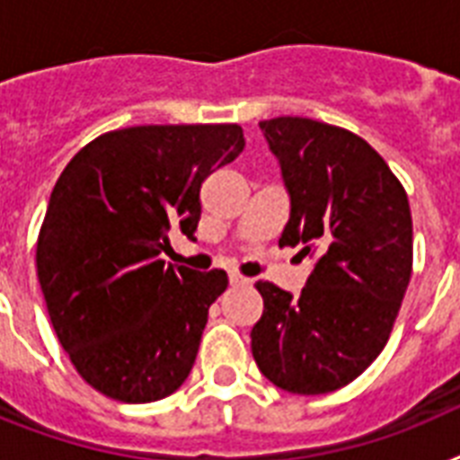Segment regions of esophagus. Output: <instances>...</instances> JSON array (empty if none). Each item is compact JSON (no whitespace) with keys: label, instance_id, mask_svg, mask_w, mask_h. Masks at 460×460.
Returning <instances> with one entry per match:
<instances>
[{"label":"esophagus","instance_id":"1","mask_svg":"<svg viewBox=\"0 0 460 460\" xmlns=\"http://www.w3.org/2000/svg\"><path fill=\"white\" fill-rule=\"evenodd\" d=\"M229 281H231V287H248V284H251V279H245V277H241V274L236 272L229 274Z\"/></svg>","mask_w":460,"mask_h":460}]
</instances>
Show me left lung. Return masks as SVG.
<instances>
[{"label":"left lung","instance_id":"1","mask_svg":"<svg viewBox=\"0 0 460 460\" xmlns=\"http://www.w3.org/2000/svg\"><path fill=\"white\" fill-rule=\"evenodd\" d=\"M291 200L279 245L314 267L301 296L270 281L251 332L260 372L284 392L341 389L389 341L413 270L408 195L360 136L303 117L260 121Z\"/></svg>","mask_w":460,"mask_h":460}]
</instances>
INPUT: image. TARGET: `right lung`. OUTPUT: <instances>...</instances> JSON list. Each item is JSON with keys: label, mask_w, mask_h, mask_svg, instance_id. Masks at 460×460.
<instances>
[{"label": "right lung", "mask_w": 460, "mask_h": 460, "mask_svg": "<svg viewBox=\"0 0 460 460\" xmlns=\"http://www.w3.org/2000/svg\"><path fill=\"white\" fill-rule=\"evenodd\" d=\"M236 124L133 126L61 172L38 236V279L71 363L124 403L173 394L195 363L224 270L164 265L169 234L193 238L200 186L243 153Z\"/></svg>", "instance_id": "add662e5"}]
</instances>
